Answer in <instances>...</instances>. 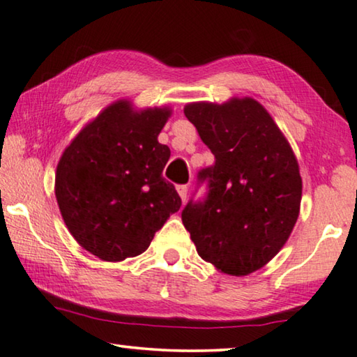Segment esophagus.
<instances>
[{"mask_svg":"<svg viewBox=\"0 0 357 357\" xmlns=\"http://www.w3.org/2000/svg\"><path fill=\"white\" fill-rule=\"evenodd\" d=\"M178 194L181 197V200L185 202V199H188V185H178Z\"/></svg>","mask_w":357,"mask_h":357,"instance_id":"esophagus-1","label":"esophagus"}]
</instances>
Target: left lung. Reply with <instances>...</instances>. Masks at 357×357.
Masks as SVG:
<instances>
[{"instance_id":"left-lung-1","label":"left lung","mask_w":357,"mask_h":357,"mask_svg":"<svg viewBox=\"0 0 357 357\" xmlns=\"http://www.w3.org/2000/svg\"><path fill=\"white\" fill-rule=\"evenodd\" d=\"M184 115L215 155L202 169L204 202H189L183 225L197 253L218 271L248 275L289 241L300 215L303 183L294 151L258 100L190 102Z\"/></svg>"}]
</instances>
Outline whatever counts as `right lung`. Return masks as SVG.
Segmentation results:
<instances>
[{
  "instance_id": "1",
  "label": "right lung",
  "mask_w": 357,
  "mask_h": 357,
  "mask_svg": "<svg viewBox=\"0 0 357 357\" xmlns=\"http://www.w3.org/2000/svg\"><path fill=\"white\" fill-rule=\"evenodd\" d=\"M172 109L136 110L120 99L105 107L66 147L54 192L73 238L102 261L146 252L181 197L162 172L169 147L158 142Z\"/></svg>"
}]
</instances>
